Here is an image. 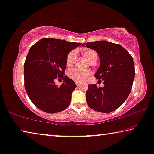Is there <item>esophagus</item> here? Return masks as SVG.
I'll list each match as a JSON object with an SVG mask.
<instances>
[{
  "instance_id": "obj_1",
  "label": "esophagus",
  "mask_w": 154,
  "mask_h": 154,
  "mask_svg": "<svg viewBox=\"0 0 154 154\" xmlns=\"http://www.w3.org/2000/svg\"><path fill=\"white\" fill-rule=\"evenodd\" d=\"M75 84H76V85L77 86H79L80 85H81V84L79 83V82H75Z\"/></svg>"
}]
</instances>
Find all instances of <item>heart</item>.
<instances>
[{
  "label": "heart",
  "instance_id": "obj_1",
  "mask_svg": "<svg viewBox=\"0 0 154 154\" xmlns=\"http://www.w3.org/2000/svg\"><path fill=\"white\" fill-rule=\"evenodd\" d=\"M83 55L85 59L88 61V63H91L94 59H97V54L93 50H87L83 52ZM77 58V52L75 50H72L69 54H68L67 58H66V65L68 66H71L75 61V59ZM91 74V71H80L75 68L71 69L68 72V75L71 79L74 80L75 82H84V81L88 79V77Z\"/></svg>",
  "mask_w": 154,
  "mask_h": 154
}]
</instances>
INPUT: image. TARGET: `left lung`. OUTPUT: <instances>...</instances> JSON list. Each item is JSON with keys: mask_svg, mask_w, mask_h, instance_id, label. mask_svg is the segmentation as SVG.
<instances>
[{"mask_svg": "<svg viewBox=\"0 0 154 154\" xmlns=\"http://www.w3.org/2000/svg\"><path fill=\"white\" fill-rule=\"evenodd\" d=\"M86 47L99 54L100 67L94 76L103 80L104 84L102 88L88 85L87 104L95 111L110 113L120 107L129 95L135 77L134 60L122 45L107 41L86 43Z\"/></svg>", "mask_w": 154, "mask_h": 154, "instance_id": "obj_1", "label": "left lung"}]
</instances>
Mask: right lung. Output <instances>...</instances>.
Masks as SVG:
<instances>
[{
  "instance_id": "1",
  "label": "right lung",
  "mask_w": 154,
  "mask_h": 154,
  "mask_svg": "<svg viewBox=\"0 0 154 154\" xmlns=\"http://www.w3.org/2000/svg\"><path fill=\"white\" fill-rule=\"evenodd\" d=\"M81 44L44 38L29 49L24 63L25 88L32 102L41 111L55 113L70 105L77 85L64 75L66 58L71 50ZM57 77L64 81L59 87L54 82Z\"/></svg>"
}]
</instances>
